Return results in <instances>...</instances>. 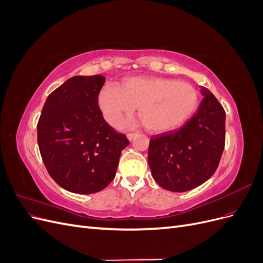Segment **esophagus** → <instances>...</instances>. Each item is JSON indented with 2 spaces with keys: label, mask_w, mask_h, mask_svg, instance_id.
Listing matches in <instances>:
<instances>
[{
  "label": "esophagus",
  "mask_w": 263,
  "mask_h": 263,
  "mask_svg": "<svg viewBox=\"0 0 263 263\" xmlns=\"http://www.w3.org/2000/svg\"><path fill=\"white\" fill-rule=\"evenodd\" d=\"M135 136H136V133H129V134H127V137H128L129 140H133Z\"/></svg>",
  "instance_id": "1"
}]
</instances>
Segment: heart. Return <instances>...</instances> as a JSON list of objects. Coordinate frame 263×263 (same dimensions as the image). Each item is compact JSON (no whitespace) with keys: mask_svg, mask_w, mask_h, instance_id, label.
Here are the masks:
<instances>
[{"mask_svg":"<svg viewBox=\"0 0 263 263\" xmlns=\"http://www.w3.org/2000/svg\"><path fill=\"white\" fill-rule=\"evenodd\" d=\"M98 105L112 126L121 124L138 106V115L148 130L165 133L179 128L193 115L198 93L193 85L176 79L132 77L122 80L119 86H103Z\"/></svg>","mask_w":263,"mask_h":263,"instance_id":"b5f03b06","label":"heart"}]
</instances>
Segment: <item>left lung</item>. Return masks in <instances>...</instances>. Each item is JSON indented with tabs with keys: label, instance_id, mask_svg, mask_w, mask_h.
Masks as SVG:
<instances>
[{
	"label": "left lung",
	"instance_id": "obj_1",
	"mask_svg": "<svg viewBox=\"0 0 263 263\" xmlns=\"http://www.w3.org/2000/svg\"><path fill=\"white\" fill-rule=\"evenodd\" d=\"M197 112L179 129L150 138L148 163L159 185L185 192L208 181L225 148V109L214 94L202 87Z\"/></svg>",
	"mask_w": 263,
	"mask_h": 263
}]
</instances>
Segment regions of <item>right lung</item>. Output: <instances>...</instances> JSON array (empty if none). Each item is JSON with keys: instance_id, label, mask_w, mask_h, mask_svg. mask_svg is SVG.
<instances>
[{"instance_id": "1", "label": "right lung", "mask_w": 263, "mask_h": 263, "mask_svg": "<svg viewBox=\"0 0 263 263\" xmlns=\"http://www.w3.org/2000/svg\"><path fill=\"white\" fill-rule=\"evenodd\" d=\"M105 78L77 76L49 94L37 124L47 171L61 187L92 194L113 181L126 135L110 127L98 105Z\"/></svg>"}]
</instances>
